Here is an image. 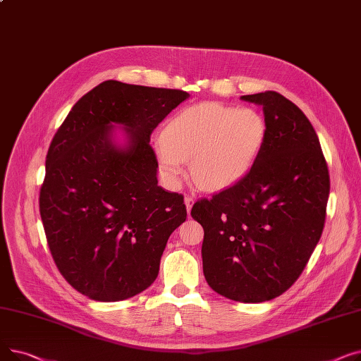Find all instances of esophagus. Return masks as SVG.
I'll use <instances>...</instances> for the list:
<instances>
[{
  "mask_svg": "<svg viewBox=\"0 0 361 361\" xmlns=\"http://www.w3.org/2000/svg\"><path fill=\"white\" fill-rule=\"evenodd\" d=\"M184 203H185V206H187V212H188V215H190L192 206L195 204V197H193V196H185V199H184Z\"/></svg>",
  "mask_w": 361,
  "mask_h": 361,
  "instance_id": "obj_1",
  "label": "esophagus"
}]
</instances>
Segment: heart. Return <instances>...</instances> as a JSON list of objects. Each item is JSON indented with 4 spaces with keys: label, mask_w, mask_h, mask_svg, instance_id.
<instances>
[{
    "label": "heart",
    "mask_w": 361,
    "mask_h": 361,
    "mask_svg": "<svg viewBox=\"0 0 361 361\" xmlns=\"http://www.w3.org/2000/svg\"><path fill=\"white\" fill-rule=\"evenodd\" d=\"M267 137L263 117L252 108L200 104L180 111L157 143L162 173L171 185L190 162L195 183L204 190H225L255 166Z\"/></svg>",
    "instance_id": "obj_1"
}]
</instances>
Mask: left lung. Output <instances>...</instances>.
<instances>
[{
	"label": "left lung",
	"instance_id": "left-lung-1",
	"mask_svg": "<svg viewBox=\"0 0 361 361\" xmlns=\"http://www.w3.org/2000/svg\"><path fill=\"white\" fill-rule=\"evenodd\" d=\"M241 99L263 109L260 155L240 183L197 200L192 216L204 231L209 287L234 301L262 302L305 271L324 231L331 181L316 131L295 104L274 90Z\"/></svg>",
	"mask_w": 361,
	"mask_h": 361
}]
</instances>
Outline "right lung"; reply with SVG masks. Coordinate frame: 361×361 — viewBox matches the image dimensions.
<instances>
[{"label":"right lung","mask_w":361,"mask_h":361,"mask_svg":"<svg viewBox=\"0 0 361 361\" xmlns=\"http://www.w3.org/2000/svg\"><path fill=\"white\" fill-rule=\"evenodd\" d=\"M190 94L106 80L82 97L47 154L39 212L48 247L70 286L98 301L145 291L166 241L185 221L183 195L158 185L150 135ZM123 123L128 146L111 142Z\"/></svg>","instance_id":"1"}]
</instances>
